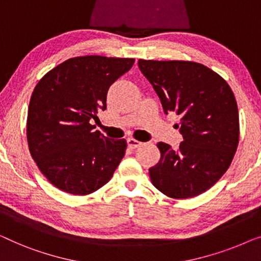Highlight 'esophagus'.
<instances>
[{
	"instance_id": "34e87169",
	"label": "esophagus",
	"mask_w": 261,
	"mask_h": 261,
	"mask_svg": "<svg viewBox=\"0 0 261 261\" xmlns=\"http://www.w3.org/2000/svg\"><path fill=\"white\" fill-rule=\"evenodd\" d=\"M127 145H129L130 149H136V148H138V146L142 145V142H139L135 138H129L127 139Z\"/></svg>"
}]
</instances>
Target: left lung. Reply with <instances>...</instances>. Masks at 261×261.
I'll list each match as a JSON object with an SVG mask.
<instances>
[{"mask_svg": "<svg viewBox=\"0 0 261 261\" xmlns=\"http://www.w3.org/2000/svg\"><path fill=\"white\" fill-rule=\"evenodd\" d=\"M164 112L181 117L177 150L157 143L161 159L149 169L151 183L171 199H189L215 185L232 163L239 144V111L221 75L199 62L138 60Z\"/></svg>", "mask_w": 261, "mask_h": 261, "instance_id": "left-lung-1", "label": "left lung"}]
</instances>
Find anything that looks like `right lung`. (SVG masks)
<instances>
[{
  "instance_id": "add662e5",
  "label": "right lung",
  "mask_w": 261,
  "mask_h": 261,
  "mask_svg": "<svg viewBox=\"0 0 261 261\" xmlns=\"http://www.w3.org/2000/svg\"><path fill=\"white\" fill-rule=\"evenodd\" d=\"M135 59L75 57L50 69L33 91L27 117L29 152L54 187L89 195L111 179L125 139H109L90 123L106 109L109 87Z\"/></svg>"
}]
</instances>
